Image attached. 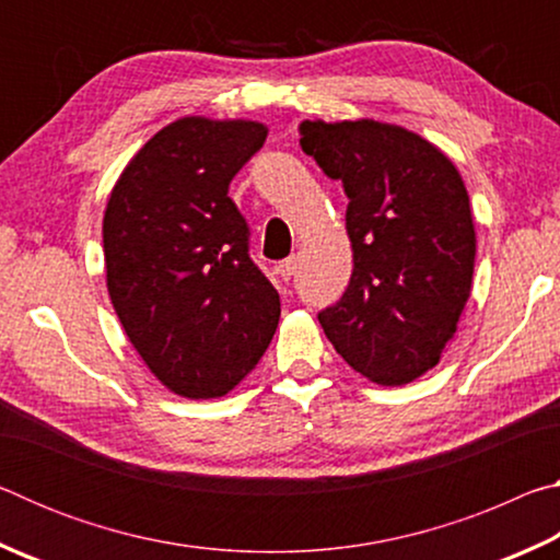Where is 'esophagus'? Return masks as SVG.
I'll use <instances>...</instances> for the list:
<instances>
[{
  "instance_id": "obj_1",
  "label": "esophagus",
  "mask_w": 560,
  "mask_h": 560,
  "mask_svg": "<svg viewBox=\"0 0 560 560\" xmlns=\"http://www.w3.org/2000/svg\"><path fill=\"white\" fill-rule=\"evenodd\" d=\"M296 269H299V259L296 257H289V259H283L279 267H277V271H279V277L283 279V281H291L293 277H296Z\"/></svg>"
}]
</instances>
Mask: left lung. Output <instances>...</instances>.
<instances>
[{"label": "left lung", "mask_w": 560, "mask_h": 560, "mask_svg": "<svg viewBox=\"0 0 560 560\" xmlns=\"http://www.w3.org/2000/svg\"><path fill=\"white\" fill-rule=\"evenodd\" d=\"M301 148L348 195L353 273L320 311L340 358L377 385L440 363L471 291L477 234L459 170L412 130L377 120H303Z\"/></svg>", "instance_id": "left-lung-1"}]
</instances>
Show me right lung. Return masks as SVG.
I'll return each mask as SVG.
<instances>
[{
  "label": "right lung",
  "instance_id": "add662e5",
  "mask_svg": "<svg viewBox=\"0 0 560 560\" xmlns=\"http://www.w3.org/2000/svg\"><path fill=\"white\" fill-rule=\"evenodd\" d=\"M257 120L187 116L132 155L103 214L110 303L160 383L222 397L259 363L281 303L249 257L232 177L267 140Z\"/></svg>",
  "mask_w": 560,
  "mask_h": 560
}]
</instances>
